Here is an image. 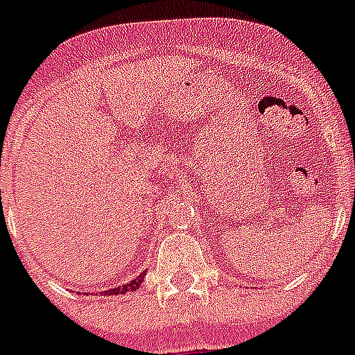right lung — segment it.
I'll return each mask as SVG.
<instances>
[{"instance_id": "add662e5", "label": "right lung", "mask_w": 355, "mask_h": 355, "mask_svg": "<svg viewBox=\"0 0 355 355\" xmlns=\"http://www.w3.org/2000/svg\"><path fill=\"white\" fill-rule=\"evenodd\" d=\"M145 272H147V270H144L141 275L136 276L134 280L127 282V284H123V286L114 287V289H108V291H105L103 295H107V297H114V295H125V293H128V291H136V289L141 286V282H144ZM83 295H85V293H83ZM86 297H88V295H86Z\"/></svg>"}]
</instances>
